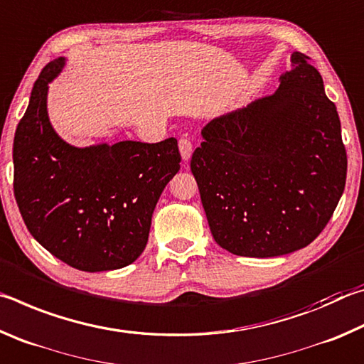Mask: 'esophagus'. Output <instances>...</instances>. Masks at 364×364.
Instances as JSON below:
<instances>
[{"label":"esophagus","instance_id":"obj_1","mask_svg":"<svg viewBox=\"0 0 364 364\" xmlns=\"http://www.w3.org/2000/svg\"><path fill=\"white\" fill-rule=\"evenodd\" d=\"M178 147H180V154H181V159L184 162H188L191 154H193V143L188 138H181L180 143H178Z\"/></svg>","mask_w":364,"mask_h":364}]
</instances>
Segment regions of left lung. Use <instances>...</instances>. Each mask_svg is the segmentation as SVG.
Instances as JSON below:
<instances>
[{
  "mask_svg": "<svg viewBox=\"0 0 364 364\" xmlns=\"http://www.w3.org/2000/svg\"><path fill=\"white\" fill-rule=\"evenodd\" d=\"M308 59L294 53L273 95L208 122L191 159L212 236L234 255L306 247L342 197L341 120Z\"/></svg>",
  "mask_w": 364,
  "mask_h": 364,
  "instance_id": "left-lung-1",
  "label": "left lung"
}]
</instances>
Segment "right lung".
Masks as SVG:
<instances>
[{
	"label": "right lung",
	"mask_w": 364,
	"mask_h": 364,
	"mask_svg": "<svg viewBox=\"0 0 364 364\" xmlns=\"http://www.w3.org/2000/svg\"><path fill=\"white\" fill-rule=\"evenodd\" d=\"M65 59L45 65L12 147L14 196L27 230L72 268L119 269L143 254L154 208L180 170L178 141L75 147L49 123L48 83Z\"/></svg>",
	"instance_id": "right-lung-1"
}]
</instances>
